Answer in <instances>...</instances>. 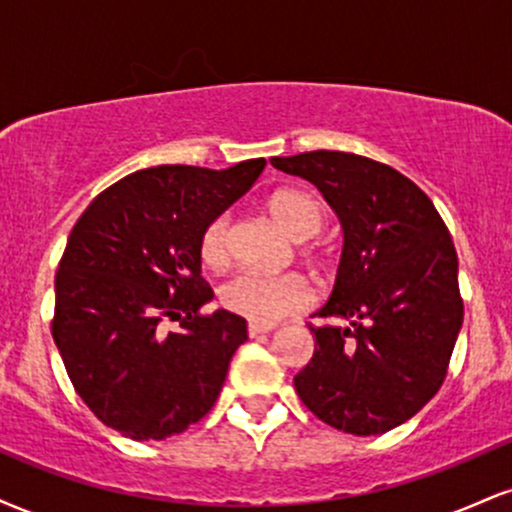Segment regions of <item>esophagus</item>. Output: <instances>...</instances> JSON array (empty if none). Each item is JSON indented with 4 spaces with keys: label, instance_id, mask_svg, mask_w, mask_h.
<instances>
[{
    "label": "esophagus",
    "instance_id": "obj_1",
    "mask_svg": "<svg viewBox=\"0 0 512 512\" xmlns=\"http://www.w3.org/2000/svg\"><path fill=\"white\" fill-rule=\"evenodd\" d=\"M272 330H274V325H264V322H250V325H248L250 337H260V334H267Z\"/></svg>",
    "mask_w": 512,
    "mask_h": 512
}]
</instances>
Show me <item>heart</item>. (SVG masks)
Returning <instances> with one entry per match:
<instances>
[{
  "instance_id": "obj_1",
  "label": "heart",
  "mask_w": 512,
  "mask_h": 512,
  "mask_svg": "<svg viewBox=\"0 0 512 512\" xmlns=\"http://www.w3.org/2000/svg\"><path fill=\"white\" fill-rule=\"evenodd\" d=\"M267 209L291 238L301 240L303 255L310 262L320 264L325 257L320 245L308 243V238L320 233L322 223H325V211L320 202L308 192L286 187L267 199ZM228 228H231L228 214H216L199 236V260L211 269H219L228 262ZM313 298V286L298 272L279 276L238 272L228 276L219 286V303L223 308L245 317V320L264 322V325H272L286 315L301 313L313 303Z\"/></svg>"
}]
</instances>
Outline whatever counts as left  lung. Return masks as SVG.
I'll use <instances>...</instances> for the list:
<instances>
[{"label":"left lung","instance_id":"1","mask_svg":"<svg viewBox=\"0 0 512 512\" xmlns=\"http://www.w3.org/2000/svg\"><path fill=\"white\" fill-rule=\"evenodd\" d=\"M313 182L344 226L337 284L308 325L313 358L293 378L320 421L378 436L411 419L443 385L464 303L457 252L438 209L416 182L373 158L308 151L272 158Z\"/></svg>","mask_w":512,"mask_h":512}]
</instances>
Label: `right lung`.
Wrapping results in <instances>:
<instances>
[{"instance_id": "right-lung-1", "label": "right lung", "mask_w": 512, "mask_h": 512, "mask_svg": "<svg viewBox=\"0 0 512 512\" xmlns=\"http://www.w3.org/2000/svg\"><path fill=\"white\" fill-rule=\"evenodd\" d=\"M262 170L264 158L137 170L74 223L55 276L52 339L76 395L122 436L170 438L214 407L248 327L228 310L202 313L214 291L199 236Z\"/></svg>"}]
</instances>
